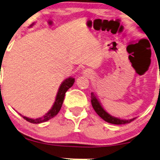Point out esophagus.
Wrapping results in <instances>:
<instances>
[{"label":"esophagus","mask_w":160,"mask_h":160,"mask_svg":"<svg viewBox=\"0 0 160 160\" xmlns=\"http://www.w3.org/2000/svg\"><path fill=\"white\" fill-rule=\"evenodd\" d=\"M85 72H86V74H92L90 72H89V71H87H87H85Z\"/></svg>","instance_id":"34e87169"}]
</instances>
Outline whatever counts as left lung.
<instances>
[{
    "mask_svg": "<svg viewBox=\"0 0 160 160\" xmlns=\"http://www.w3.org/2000/svg\"><path fill=\"white\" fill-rule=\"evenodd\" d=\"M91 102L92 106L94 110L95 111V112L102 118L104 121H106L108 123L113 124H128L130 123L131 122H132L133 120L135 119V118L133 119L125 120V119H118L117 117H112V116L109 114L104 110V108H102L101 104L99 102V100L96 97L94 92L91 93Z\"/></svg>",
    "mask_w": 160,
    "mask_h": 160,
    "instance_id": "obj_1",
    "label": "left lung"
}]
</instances>
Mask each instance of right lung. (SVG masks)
<instances>
[{
  "instance_id": "1",
  "label": "right lung",
  "mask_w": 160,
  "mask_h": 160,
  "mask_svg": "<svg viewBox=\"0 0 160 160\" xmlns=\"http://www.w3.org/2000/svg\"><path fill=\"white\" fill-rule=\"evenodd\" d=\"M75 82V79L72 77H69L65 79L62 84H61L60 88H59L58 92L56 96V100L55 102L52 106V108L49 111V112L43 116L42 117L38 118V119H30L24 116H21L25 120H27L28 122H30L32 124H39L42 123V122H47L48 120L51 119L52 118L55 117L58 114L59 111H60L61 107H62L63 100H64L65 92L68 91V89L73 86V83Z\"/></svg>"
}]
</instances>
